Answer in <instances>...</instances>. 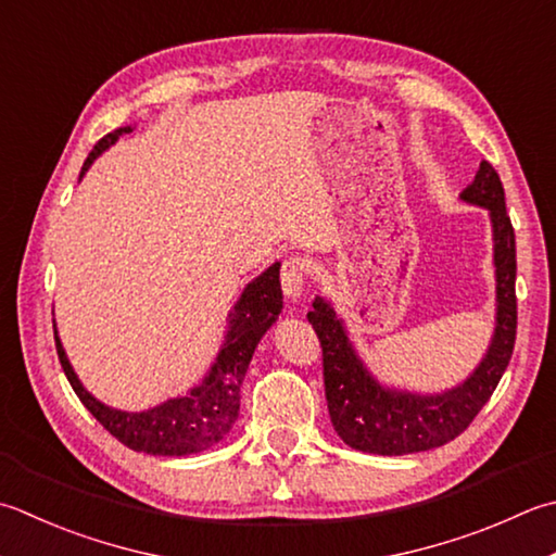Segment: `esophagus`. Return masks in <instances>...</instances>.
I'll list each match as a JSON object with an SVG mask.
<instances>
[{"mask_svg":"<svg viewBox=\"0 0 556 556\" xmlns=\"http://www.w3.org/2000/svg\"><path fill=\"white\" fill-rule=\"evenodd\" d=\"M308 275V265L306 260L301 257H287L285 263H281V291H285V296L289 301H299L301 293H303V281H306Z\"/></svg>","mask_w":556,"mask_h":556,"instance_id":"esophagus-1","label":"esophagus"}]
</instances>
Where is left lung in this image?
<instances>
[{
	"mask_svg": "<svg viewBox=\"0 0 556 556\" xmlns=\"http://www.w3.org/2000/svg\"><path fill=\"white\" fill-rule=\"evenodd\" d=\"M467 204L489 212L494 241L496 318L482 362L463 383L443 393H415L386 386L368 371L332 303L315 296L308 323L323 346L325 397L330 421L350 448L376 455H407L439 448L470 427L502 380L516 344V233L506 214L504 185L482 161L460 192Z\"/></svg>",
	"mask_w": 556,
	"mask_h": 556,
	"instance_id": "1",
	"label": "left lung"
}]
</instances>
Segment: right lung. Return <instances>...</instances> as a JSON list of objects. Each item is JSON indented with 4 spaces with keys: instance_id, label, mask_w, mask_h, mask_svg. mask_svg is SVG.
Segmentation results:
<instances>
[{
    "instance_id": "1",
    "label": "right lung",
    "mask_w": 556,
    "mask_h": 556,
    "mask_svg": "<svg viewBox=\"0 0 556 556\" xmlns=\"http://www.w3.org/2000/svg\"><path fill=\"white\" fill-rule=\"evenodd\" d=\"M129 132H132V125L117 127L115 132L98 141L89 159L84 161L79 180L103 151L111 149L119 137ZM279 267L281 263L269 265L263 275H257L241 291V296H238L226 318L222 350L216 354L210 371L202 378V383L190 388L185 395L168 397L161 405L141 412L115 409L93 397L84 388L79 376L74 374L67 352H64L58 325L52 320L54 346H58L62 371L74 388L76 397L103 424L105 431H111L119 443H125L127 448L137 453L178 455L180 458V455L212 448L233 429L238 409H241V386L250 358H253L255 346L263 340V334L277 323L281 306H285Z\"/></svg>"
}]
</instances>
